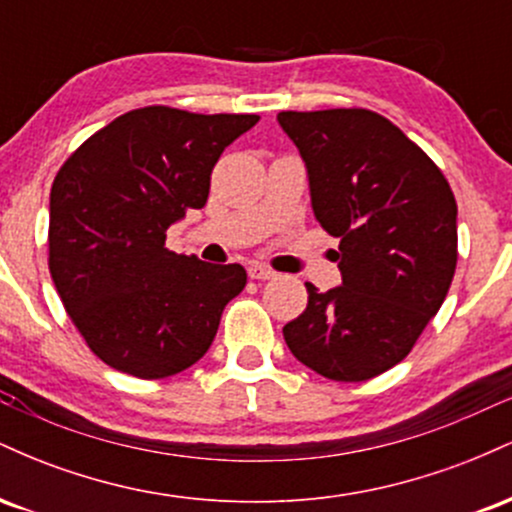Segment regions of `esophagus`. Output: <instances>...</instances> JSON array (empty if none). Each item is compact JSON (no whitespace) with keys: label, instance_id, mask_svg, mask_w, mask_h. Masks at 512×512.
Listing matches in <instances>:
<instances>
[{"label":"esophagus","instance_id":"esophagus-1","mask_svg":"<svg viewBox=\"0 0 512 512\" xmlns=\"http://www.w3.org/2000/svg\"><path fill=\"white\" fill-rule=\"evenodd\" d=\"M248 274H250V279H274L276 276V272L272 267H267V264H250L248 267Z\"/></svg>","mask_w":512,"mask_h":512}]
</instances>
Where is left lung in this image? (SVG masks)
<instances>
[{
	"label": "left lung",
	"instance_id": "left-lung-1",
	"mask_svg": "<svg viewBox=\"0 0 512 512\" xmlns=\"http://www.w3.org/2000/svg\"><path fill=\"white\" fill-rule=\"evenodd\" d=\"M301 151L315 219L339 250L342 286L308 289L284 327L291 354L339 383L397 366L443 305L457 267V202L421 146L366 108L284 110Z\"/></svg>",
	"mask_w": 512,
	"mask_h": 512
}]
</instances>
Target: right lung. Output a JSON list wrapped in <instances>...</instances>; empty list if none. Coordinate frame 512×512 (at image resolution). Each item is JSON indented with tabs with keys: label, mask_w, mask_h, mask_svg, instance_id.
<instances>
[{
	"label": "right lung",
	"mask_w": 512,
	"mask_h": 512,
	"mask_svg": "<svg viewBox=\"0 0 512 512\" xmlns=\"http://www.w3.org/2000/svg\"><path fill=\"white\" fill-rule=\"evenodd\" d=\"M257 120L168 105L129 110L55 175L48 267L74 327L110 368L158 380L207 354L248 274L175 255L166 231L207 204L223 149Z\"/></svg>",
	"instance_id": "add662e5"
}]
</instances>
